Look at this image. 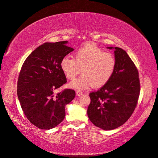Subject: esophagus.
<instances>
[{"label": "esophagus", "mask_w": 158, "mask_h": 158, "mask_svg": "<svg viewBox=\"0 0 158 158\" xmlns=\"http://www.w3.org/2000/svg\"><path fill=\"white\" fill-rule=\"evenodd\" d=\"M82 94V91H81V90H77V91H76V95H77V96H81Z\"/></svg>", "instance_id": "esophagus-1"}]
</instances>
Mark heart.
<instances>
[{"mask_svg": "<svg viewBox=\"0 0 158 158\" xmlns=\"http://www.w3.org/2000/svg\"><path fill=\"white\" fill-rule=\"evenodd\" d=\"M60 68L69 80H73L80 72L82 75L72 81L69 86L75 89H87L106 85L114 74L117 60L110 52L92 43H87L77 50L75 58L66 55L60 61Z\"/></svg>", "mask_w": 158, "mask_h": 158, "instance_id": "1", "label": "heart"}]
</instances>
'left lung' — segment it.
I'll list each match as a JSON object with an SVG mask.
<instances>
[{
	"mask_svg": "<svg viewBox=\"0 0 158 158\" xmlns=\"http://www.w3.org/2000/svg\"><path fill=\"white\" fill-rule=\"evenodd\" d=\"M114 49L117 66L111 79L96 92H91L87 114L93 124L104 131L125 123L137 106L140 93L139 73L127 52Z\"/></svg>",
	"mask_w": 158,
	"mask_h": 158,
	"instance_id": "left-lung-1",
	"label": "left lung"
}]
</instances>
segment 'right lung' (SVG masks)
I'll list each match as a JSON object with an SVG mask.
<instances>
[{
  "label": "right lung",
  "mask_w": 158,
  "mask_h": 158,
  "mask_svg": "<svg viewBox=\"0 0 158 158\" xmlns=\"http://www.w3.org/2000/svg\"><path fill=\"white\" fill-rule=\"evenodd\" d=\"M67 41L44 43L27 57L19 73L17 96L27 119L37 128L49 130L65 117V106L76 96L73 89H56L66 82L60 61L73 48Z\"/></svg>",
  "instance_id": "right-lung-1"
}]
</instances>
